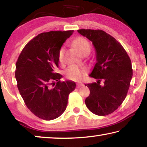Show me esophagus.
I'll return each instance as SVG.
<instances>
[{
  "label": "esophagus",
  "instance_id": "34e87169",
  "mask_svg": "<svg viewBox=\"0 0 147 147\" xmlns=\"http://www.w3.org/2000/svg\"><path fill=\"white\" fill-rule=\"evenodd\" d=\"M76 86H77V87H78V88H80V87H82V86H84V84L83 83L80 82V83H77Z\"/></svg>",
  "mask_w": 147,
  "mask_h": 147
}]
</instances>
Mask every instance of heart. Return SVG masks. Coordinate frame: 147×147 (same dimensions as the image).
Returning <instances> with one entry per match:
<instances>
[{"label":"heart","instance_id":"b5f03b06","mask_svg":"<svg viewBox=\"0 0 147 147\" xmlns=\"http://www.w3.org/2000/svg\"><path fill=\"white\" fill-rule=\"evenodd\" d=\"M73 45L82 54L87 51H90L91 47L90 44L86 39L78 37L74 39L73 41ZM65 47H61L58 52V60L59 63H62L63 62ZM86 73V69L82 67L76 65H72L66 69L65 71V74L67 78L73 81H79L82 78Z\"/></svg>","mask_w":147,"mask_h":147}]
</instances>
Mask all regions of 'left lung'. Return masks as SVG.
I'll use <instances>...</instances> for the list:
<instances>
[{
    "mask_svg": "<svg viewBox=\"0 0 147 147\" xmlns=\"http://www.w3.org/2000/svg\"><path fill=\"white\" fill-rule=\"evenodd\" d=\"M78 32L92 42L96 54V62L89 76L98 81L85 85L90 90L86 105L95 115H109L127 94L133 75L131 60L123 47L104 31L81 29ZM100 79L105 81L103 86L100 85Z\"/></svg>",
    "mask_w": 147,
    "mask_h": 147,
    "instance_id": "left-lung-1",
    "label": "left lung"
}]
</instances>
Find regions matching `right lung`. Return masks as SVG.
Wrapping results in <instances>:
<instances>
[{
  "label": "right lung",
  "instance_id": "1",
  "mask_svg": "<svg viewBox=\"0 0 147 147\" xmlns=\"http://www.w3.org/2000/svg\"><path fill=\"white\" fill-rule=\"evenodd\" d=\"M73 32L38 34L26 45L17 61L15 76L19 93L31 112L44 120H53L64 112L69 94L76 88L73 81L60 82L62 75L55 72L59 50Z\"/></svg>",
  "mask_w": 147,
  "mask_h": 147
}]
</instances>
